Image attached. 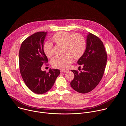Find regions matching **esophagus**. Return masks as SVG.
I'll return each instance as SVG.
<instances>
[{"mask_svg": "<svg viewBox=\"0 0 126 126\" xmlns=\"http://www.w3.org/2000/svg\"><path fill=\"white\" fill-rule=\"evenodd\" d=\"M67 71H68L67 70H61V71H60L61 72H66Z\"/></svg>", "mask_w": 126, "mask_h": 126, "instance_id": "obj_1", "label": "esophagus"}]
</instances>
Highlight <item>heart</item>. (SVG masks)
Here are the masks:
<instances>
[{
  "label": "heart",
  "mask_w": 126,
  "mask_h": 126,
  "mask_svg": "<svg viewBox=\"0 0 126 126\" xmlns=\"http://www.w3.org/2000/svg\"><path fill=\"white\" fill-rule=\"evenodd\" d=\"M52 39L56 45L62 46L61 53L63 54L55 57L52 60V64L54 68L67 69L72 63L73 58L79 59L85 51V40L79 34L61 31L54 35ZM43 51L48 58H52L54 54L53 45L50 42L45 43Z\"/></svg>",
  "instance_id": "b5f03b06"
}]
</instances>
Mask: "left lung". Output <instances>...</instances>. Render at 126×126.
Listing matches in <instances>:
<instances>
[{"label":"left lung","mask_w":126,"mask_h":126,"mask_svg":"<svg viewBox=\"0 0 126 126\" xmlns=\"http://www.w3.org/2000/svg\"><path fill=\"white\" fill-rule=\"evenodd\" d=\"M107 61V54L101 40L93 33L87 36L86 48L83 56L77 61L82 65V71L71 70L74 78L70 82L72 88L78 93H88L98 84L104 75Z\"/></svg>","instance_id":"obj_1"}]
</instances>
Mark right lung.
<instances>
[{
  "mask_svg": "<svg viewBox=\"0 0 126 126\" xmlns=\"http://www.w3.org/2000/svg\"><path fill=\"white\" fill-rule=\"evenodd\" d=\"M47 33V32H39L28 37L22 42L19 52L21 77L27 86L37 94L47 92L60 73V71L57 69H50L48 72L41 70L42 66L48 62L43 51Z\"/></svg>",
  "mask_w": 126,
  "mask_h": 126,
  "instance_id": "add662e5",
  "label": "right lung"
}]
</instances>
